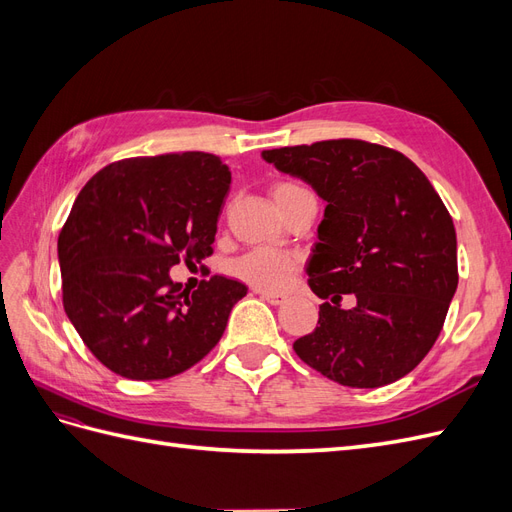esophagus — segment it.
I'll return each instance as SVG.
<instances>
[{
	"label": "esophagus",
	"mask_w": 512,
	"mask_h": 512,
	"mask_svg": "<svg viewBox=\"0 0 512 512\" xmlns=\"http://www.w3.org/2000/svg\"><path fill=\"white\" fill-rule=\"evenodd\" d=\"M256 292L260 294L262 301H267L271 305H282L286 301V297H284V294H280V292H269V290H256Z\"/></svg>",
	"instance_id": "esophagus-1"
}]
</instances>
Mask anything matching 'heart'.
Instances as JSON below:
<instances>
[{
  "instance_id": "b5f03b06",
  "label": "heart",
  "mask_w": 512,
  "mask_h": 512,
  "mask_svg": "<svg viewBox=\"0 0 512 512\" xmlns=\"http://www.w3.org/2000/svg\"><path fill=\"white\" fill-rule=\"evenodd\" d=\"M303 190L294 183H277L273 188V198ZM299 269V256L275 250H250L235 258L228 265L232 277L239 282L252 286L256 290H280L284 288L290 277Z\"/></svg>"
}]
</instances>
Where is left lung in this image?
<instances>
[{
  "mask_svg": "<svg viewBox=\"0 0 512 512\" xmlns=\"http://www.w3.org/2000/svg\"><path fill=\"white\" fill-rule=\"evenodd\" d=\"M327 203L307 262L318 327L299 359L352 389L391 384L436 344L457 290V235L429 179L395 149L339 138L262 151ZM342 293L357 305L344 310Z\"/></svg>",
  "mask_w": 512,
  "mask_h": 512,
  "instance_id": "8db88e82",
  "label": "left lung"
}]
</instances>
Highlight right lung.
<instances>
[{
	"label": "right lung",
	"instance_id": "1",
	"mask_svg": "<svg viewBox=\"0 0 512 512\" xmlns=\"http://www.w3.org/2000/svg\"><path fill=\"white\" fill-rule=\"evenodd\" d=\"M230 170L185 151L104 166L59 232L64 309L96 359L130 380L196 365L224 335L245 284L213 275L183 290L170 269L211 256Z\"/></svg>",
	"mask_w": 512,
	"mask_h": 512
}]
</instances>
